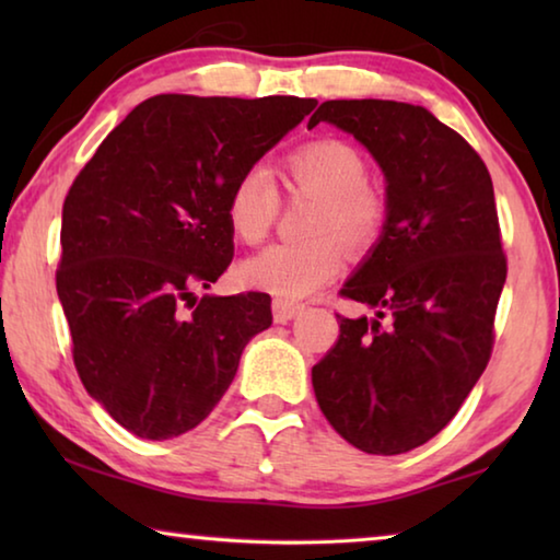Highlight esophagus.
Wrapping results in <instances>:
<instances>
[{
  "instance_id": "esophagus-1",
  "label": "esophagus",
  "mask_w": 560,
  "mask_h": 560,
  "mask_svg": "<svg viewBox=\"0 0 560 560\" xmlns=\"http://www.w3.org/2000/svg\"><path fill=\"white\" fill-rule=\"evenodd\" d=\"M301 311H303L301 303H291L283 299L273 301V320H277V324H289V320L296 318Z\"/></svg>"
}]
</instances>
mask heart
Segmentation results:
<instances>
[{
	"mask_svg": "<svg viewBox=\"0 0 560 560\" xmlns=\"http://www.w3.org/2000/svg\"><path fill=\"white\" fill-rule=\"evenodd\" d=\"M289 179L296 189L320 195L303 242H281L254 254L240 267L249 289L277 299H306L334 281L343 269V244L365 252L385 226V202L368 185V165L358 150L336 138H320L287 158ZM279 187L269 167L249 165L226 195V222L246 244H257L277 222Z\"/></svg>",
	"mask_w": 560,
	"mask_h": 560,
	"instance_id": "obj_1",
	"label": "heart"
}]
</instances>
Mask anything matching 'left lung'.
<instances>
[{"label": "left lung", "instance_id": "1", "mask_svg": "<svg viewBox=\"0 0 560 560\" xmlns=\"http://www.w3.org/2000/svg\"><path fill=\"white\" fill-rule=\"evenodd\" d=\"M334 122L385 175V226L340 296L375 318H340L311 371L320 412L368 454H402L447 424L491 358L506 257L485 160L428 108L326 101ZM386 324L383 325L382 320Z\"/></svg>", "mask_w": 560, "mask_h": 560}]
</instances>
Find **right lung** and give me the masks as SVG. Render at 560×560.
I'll return each mask as SVG.
<instances>
[{"label":"right lung","mask_w":560,"mask_h":560,"mask_svg":"<svg viewBox=\"0 0 560 560\" xmlns=\"http://www.w3.org/2000/svg\"><path fill=\"white\" fill-rule=\"evenodd\" d=\"M316 98L163 93L108 132L66 195L56 291L93 400L140 440L200 424L271 296H195L234 257L226 195Z\"/></svg>","instance_id":"add662e5"}]
</instances>
